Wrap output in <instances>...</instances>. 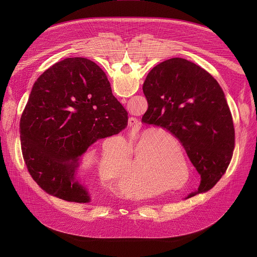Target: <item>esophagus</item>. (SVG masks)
<instances>
[{"instance_id": "esophagus-1", "label": "esophagus", "mask_w": 257, "mask_h": 257, "mask_svg": "<svg viewBox=\"0 0 257 257\" xmlns=\"http://www.w3.org/2000/svg\"><path fill=\"white\" fill-rule=\"evenodd\" d=\"M137 119L136 118H133V117H131V118H129V121H128V125H129V127H135L136 125H137Z\"/></svg>"}]
</instances>
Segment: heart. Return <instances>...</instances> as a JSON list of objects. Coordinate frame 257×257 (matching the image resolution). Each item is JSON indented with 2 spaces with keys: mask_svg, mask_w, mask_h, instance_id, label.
<instances>
[{
  "mask_svg": "<svg viewBox=\"0 0 257 257\" xmlns=\"http://www.w3.org/2000/svg\"><path fill=\"white\" fill-rule=\"evenodd\" d=\"M156 140V137L154 136V135H152L151 133H143V134H141V135H139L136 139H135V142H137V143H146V142H154ZM103 162L105 163V165H107V167H108V169L109 170H115V168L117 167V164H115V163H112V162H108L106 159L104 160L103 159ZM149 161H148V159L146 158H144V157H142V156H138V155H136L135 156V158L133 159V163H132V165L133 166H135V167H148L149 166ZM157 166H158V164L157 163H154L152 166H151V168H150V170L149 171H153L154 170V172L152 173V178L153 179H166L167 178V174H166V172H165V170H163V169H160V168H158L156 170H154L155 168H157ZM149 187H143L142 188V193L144 194V193H146L149 191Z\"/></svg>",
  "mask_w": 257,
  "mask_h": 257,
  "instance_id": "obj_1",
  "label": "heart"
}]
</instances>
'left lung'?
<instances>
[{"instance_id":"1","label":"left lung","mask_w":257,"mask_h":257,"mask_svg":"<svg viewBox=\"0 0 257 257\" xmlns=\"http://www.w3.org/2000/svg\"><path fill=\"white\" fill-rule=\"evenodd\" d=\"M148 111L142 122L166 129L184 146L201 177L198 190H210L226 173L235 149L233 118L217 81L198 65L172 58L154 67L143 83Z\"/></svg>"}]
</instances>
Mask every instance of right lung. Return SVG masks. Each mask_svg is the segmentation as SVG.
Segmentation results:
<instances>
[{
	"label": "right lung",
	"mask_w": 257,
	"mask_h": 257,
	"mask_svg": "<svg viewBox=\"0 0 257 257\" xmlns=\"http://www.w3.org/2000/svg\"><path fill=\"white\" fill-rule=\"evenodd\" d=\"M128 113L113 95L104 72L84 58H67L36 79L20 119L26 168L44 191L85 203L74 180L79 158L97 139L120 133Z\"/></svg>",
	"instance_id": "add662e5"
}]
</instances>
